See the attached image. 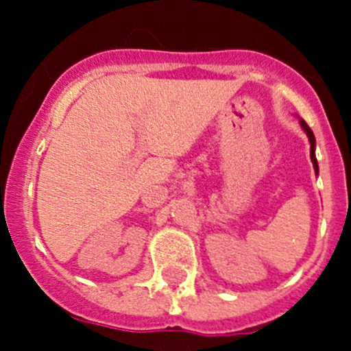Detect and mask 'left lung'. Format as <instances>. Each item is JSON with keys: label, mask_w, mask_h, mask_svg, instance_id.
Listing matches in <instances>:
<instances>
[{"label": "left lung", "mask_w": 351, "mask_h": 351, "mask_svg": "<svg viewBox=\"0 0 351 351\" xmlns=\"http://www.w3.org/2000/svg\"><path fill=\"white\" fill-rule=\"evenodd\" d=\"M300 127H302L304 129V132L307 134V137H309V143H311V161H313V166H314V171L317 173V159H316V153H314V151H316V137H314V134H313V130H311V127L307 125L306 122H304V120H300Z\"/></svg>", "instance_id": "left-lung-1"}]
</instances>
